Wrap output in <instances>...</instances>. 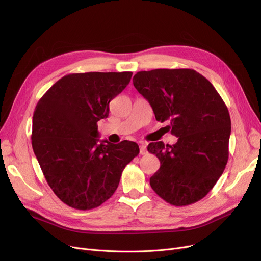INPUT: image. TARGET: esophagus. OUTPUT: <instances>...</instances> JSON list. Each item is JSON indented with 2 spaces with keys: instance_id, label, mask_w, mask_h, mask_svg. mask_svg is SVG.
Returning <instances> with one entry per match:
<instances>
[{
  "instance_id": "obj_1",
  "label": "esophagus",
  "mask_w": 261,
  "mask_h": 261,
  "mask_svg": "<svg viewBox=\"0 0 261 261\" xmlns=\"http://www.w3.org/2000/svg\"><path fill=\"white\" fill-rule=\"evenodd\" d=\"M146 153H147V149H146V145L142 144V145L140 146V154H142V155H145Z\"/></svg>"
}]
</instances>
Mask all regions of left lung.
Returning a JSON list of instances; mask_svg holds the SVG:
<instances>
[{
	"instance_id": "1",
	"label": "left lung",
	"mask_w": 261,
	"mask_h": 261,
	"mask_svg": "<svg viewBox=\"0 0 261 261\" xmlns=\"http://www.w3.org/2000/svg\"><path fill=\"white\" fill-rule=\"evenodd\" d=\"M133 86L152 107L155 119L168 120L177 142L150 143L160 160L150 177L155 194L174 206L203 199L223 173L228 160L230 117L211 82L191 68L138 72Z\"/></svg>"
}]
</instances>
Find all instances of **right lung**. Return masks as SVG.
<instances>
[{
	"instance_id": "1",
	"label": "right lung",
	"mask_w": 261,
	"mask_h": 261,
	"mask_svg": "<svg viewBox=\"0 0 261 261\" xmlns=\"http://www.w3.org/2000/svg\"><path fill=\"white\" fill-rule=\"evenodd\" d=\"M131 77V72L68 74L36 106L34 152L47 184L68 206L98 207L113 196L121 172L140 153L134 142L99 144L97 138V121L108 117L110 101Z\"/></svg>"
}]
</instances>
